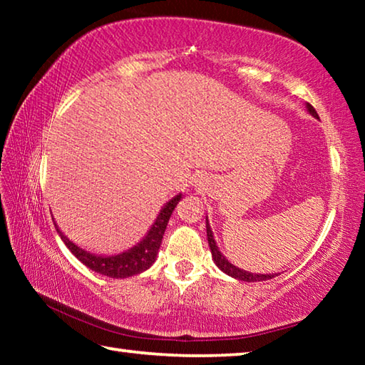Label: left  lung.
<instances>
[{
	"label": "left lung",
	"instance_id": "left-lung-1",
	"mask_svg": "<svg viewBox=\"0 0 365 365\" xmlns=\"http://www.w3.org/2000/svg\"><path fill=\"white\" fill-rule=\"evenodd\" d=\"M307 109L309 113H311L312 115L317 117V113L316 109H314L311 104H307ZM206 230H207V243H209V248H211V252H212V257H214V262L217 264V267L220 270H224L227 275L233 277V279H238V280H243V282H261V280H269V279H274L275 275H259V274H250V272H245L242 269L235 267V265H232L230 262L227 261V259L222 256V252L219 251L217 245H215L214 242V237H212V230L211 227H209V222H206Z\"/></svg>",
	"mask_w": 365,
	"mask_h": 365
}]
</instances>
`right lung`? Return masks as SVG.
<instances>
[{
    "instance_id": "1",
    "label": "right lung",
    "mask_w": 365,
    "mask_h": 365,
    "mask_svg": "<svg viewBox=\"0 0 365 365\" xmlns=\"http://www.w3.org/2000/svg\"><path fill=\"white\" fill-rule=\"evenodd\" d=\"M180 197H182V195L175 196L174 200H170L168 205L160 209L156 222H154L151 230L148 232V235L143 238V242H140L137 246H135V248L128 250L127 252H122V255H117V256L101 257V256L90 255V252L80 250L78 246L69 242V240H67L64 235L59 232V228L56 225L54 227H56L61 240H63L67 248L71 250L72 255L76 256L80 262H83L86 267H90L91 270L98 272V274L110 277V279H127V277L137 275V274H140V272L150 269L153 262L156 261V256H158L160 242H163V235L165 232V227H168V222L170 219L172 211L175 209L177 202L180 201Z\"/></svg>"
}]
</instances>
